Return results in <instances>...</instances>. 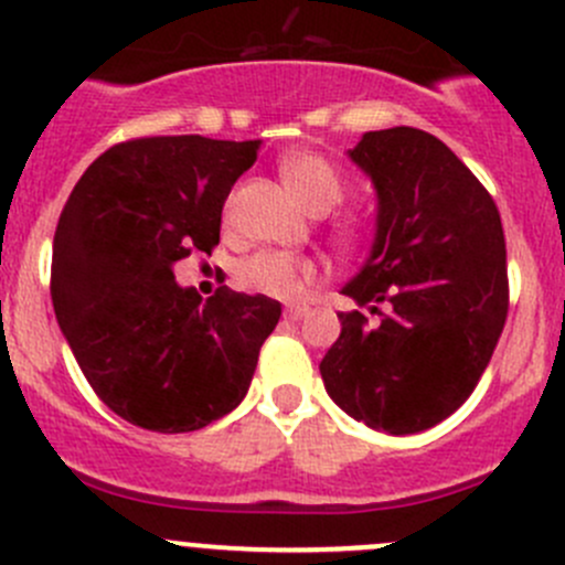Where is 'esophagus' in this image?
Here are the masks:
<instances>
[{
	"instance_id": "34e87169",
	"label": "esophagus",
	"mask_w": 565,
	"mask_h": 565,
	"mask_svg": "<svg viewBox=\"0 0 565 565\" xmlns=\"http://www.w3.org/2000/svg\"><path fill=\"white\" fill-rule=\"evenodd\" d=\"M306 315H309L306 306H287V309H284V319H289V322H298V319H303Z\"/></svg>"
}]
</instances>
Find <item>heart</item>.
<instances>
[{"instance_id":"1","label":"heart","mask_w":565,"mask_h":565,"mask_svg":"<svg viewBox=\"0 0 565 565\" xmlns=\"http://www.w3.org/2000/svg\"><path fill=\"white\" fill-rule=\"evenodd\" d=\"M281 177L289 191L295 193L303 207L311 213H330L335 204L344 199L347 185L339 169L328 158L317 156L311 150H295L284 156ZM339 241L352 246L358 241V230L352 224L339 226ZM322 276V267L317 259L287 250H259L241 265V284L250 292L265 295L276 300H292L303 292L306 284L317 281Z\"/></svg>"}]
</instances>
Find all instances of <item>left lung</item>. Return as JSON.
I'll list each match as a JSON object with an SVG mask.
<instances>
[{"label":"left lung","mask_w":565,"mask_h":565,"mask_svg":"<svg viewBox=\"0 0 565 565\" xmlns=\"http://www.w3.org/2000/svg\"><path fill=\"white\" fill-rule=\"evenodd\" d=\"M347 156L377 191V230L341 292L377 319L339 315L319 372L350 418L415 435L465 404L498 347L509 315L503 224L487 188L426 130H369Z\"/></svg>","instance_id":"1"}]
</instances>
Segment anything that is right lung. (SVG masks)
<instances>
[{"mask_svg": "<svg viewBox=\"0 0 565 565\" xmlns=\"http://www.w3.org/2000/svg\"><path fill=\"white\" fill-rule=\"evenodd\" d=\"M259 141L150 136L114 145L73 188L51 259L54 315L84 377L128 424L196 431L243 402L281 303L221 287L204 303L174 262L210 254Z\"/></svg>", "mask_w": 565, "mask_h": 565, "instance_id": "obj_1", "label": "right lung"}]
</instances>
